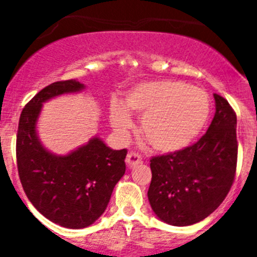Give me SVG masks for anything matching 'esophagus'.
Returning <instances> with one entry per match:
<instances>
[{"mask_svg":"<svg viewBox=\"0 0 257 257\" xmlns=\"http://www.w3.org/2000/svg\"><path fill=\"white\" fill-rule=\"evenodd\" d=\"M142 160L143 158L139 153H136V152H130V153L127 154L126 162H127V165L133 167V166H135V165H138V163L142 162Z\"/></svg>","mask_w":257,"mask_h":257,"instance_id":"1","label":"esophagus"}]
</instances>
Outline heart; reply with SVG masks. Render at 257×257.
I'll return each instance as SVG.
<instances>
[{"label":"heart","mask_w":257,"mask_h":257,"mask_svg":"<svg viewBox=\"0 0 257 257\" xmlns=\"http://www.w3.org/2000/svg\"><path fill=\"white\" fill-rule=\"evenodd\" d=\"M128 113L142 117L140 133L156 151L178 152L205 126L210 101L203 90L179 81L161 79L135 86L119 104L110 106V123L119 134L131 127Z\"/></svg>","instance_id":"obj_1"}]
</instances>
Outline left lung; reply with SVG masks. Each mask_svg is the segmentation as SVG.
Returning <instances> with one entry per match:
<instances>
[{
    "label": "left lung",
    "instance_id": "left-lung-1",
    "mask_svg": "<svg viewBox=\"0 0 257 257\" xmlns=\"http://www.w3.org/2000/svg\"><path fill=\"white\" fill-rule=\"evenodd\" d=\"M216 112L207 133L187 148L152 157L148 198L157 216L187 226L206 219L228 196L238 156L237 115L215 94Z\"/></svg>",
    "mask_w": 257,
    "mask_h": 257
}]
</instances>
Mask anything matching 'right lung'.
<instances>
[{
    "instance_id": "right-lung-1",
    "label": "right lung",
    "mask_w": 257,
    "mask_h": 257,
    "mask_svg": "<svg viewBox=\"0 0 257 257\" xmlns=\"http://www.w3.org/2000/svg\"><path fill=\"white\" fill-rule=\"evenodd\" d=\"M82 88L76 79L42 88L22 110L17 134L18 172L27 197L46 219L70 229L86 228L103 215L126 171L127 149L113 151L99 138L67 156L50 153L38 140L42 103Z\"/></svg>"
}]
</instances>
